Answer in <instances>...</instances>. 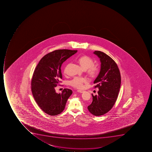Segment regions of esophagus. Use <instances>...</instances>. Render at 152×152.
Returning <instances> with one entry per match:
<instances>
[{"instance_id":"1","label":"esophagus","mask_w":152,"mask_h":152,"mask_svg":"<svg viewBox=\"0 0 152 152\" xmlns=\"http://www.w3.org/2000/svg\"><path fill=\"white\" fill-rule=\"evenodd\" d=\"M78 92H79V93H83V92H84L83 90H77Z\"/></svg>"}]
</instances>
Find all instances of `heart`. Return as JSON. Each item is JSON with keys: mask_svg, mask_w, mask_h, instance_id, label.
Masks as SVG:
<instances>
[{"mask_svg": "<svg viewBox=\"0 0 152 152\" xmlns=\"http://www.w3.org/2000/svg\"><path fill=\"white\" fill-rule=\"evenodd\" d=\"M77 61L83 69L86 70L87 75L90 77H94L98 74L99 71L98 66L93 64V60L88 56H82L77 59ZM66 67H65L64 73H66ZM86 81V78L75 77L70 81L69 84L75 88L80 89L83 88V84Z\"/></svg>", "mask_w": 152, "mask_h": 152, "instance_id": "obj_1", "label": "heart"}]
</instances>
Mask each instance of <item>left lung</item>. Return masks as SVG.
<instances>
[{
  "mask_svg": "<svg viewBox=\"0 0 152 152\" xmlns=\"http://www.w3.org/2000/svg\"><path fill=\"white\" fill-rule=\"evenodd\" d=\"M94 54L100 58V71L94 82L98 88V94L94 96L87 109L92 115L100 116L112 108L117 100L121 86V75L116 63L107 55L95 51Z\"/></svg>",
  "mask_w": 152,
  "mask_h": 152,
  "instance_id": "1",
  "label": "left lung"
}]
</instances>
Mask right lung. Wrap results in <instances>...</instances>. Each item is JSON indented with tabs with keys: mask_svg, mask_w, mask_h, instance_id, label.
<instances>
[{
	"mask_svg": "<svg viewBox=\"0 0 152 152\" xmlns=\"http://www.w3.org/2000/svg\"><path fill=\"white\" fill-rule=\"evenodd\" d=\"M77 51L55 50L43 56L35 68L31 80V91L36 103L48 115L55 116L61 114L72 94L69 89L56 93L55 88L62 78V64Z\"/></svg>",
	"mask_w": 152,
	"mask_h": 152,
	"instance_id": "add662e5",
	"label": "right lung"
}]
</instances>
